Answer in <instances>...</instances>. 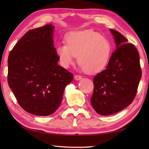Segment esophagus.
<instances>
[{
    "label": "esophagus",
    "instance_id": "esophagus-1",
    "mask_svg": "<svg viewBox=\"0 0 149 149\" xmlns=\"http://www.w3.org/2000/svg\"><path fill=\"white\" fill-rule=\"evenodd\" d=\"M74 79H76V80H80L82 79V76H81V75H77V74L75 75H74Z\"/></svg>",
    "mask_w": 149,
    "mask_h": 149
}]
</instances>
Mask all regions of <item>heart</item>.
<instances>
[{
  "mask_svg": "<svg viewBox=\"0 0 149 149\" xmlns=\"http://www.w3.org/2000/svg\"><path fill=\"white\" fill-rule=\"evenodd\" d=\"M56 52L65 68L77 61L88 74L100 72L106 67L111 52L108 39L92 30L73 31L66 37V43L60 44Z\"/></svg>",
  "mask_w": 149,
  "mask_h": 149,
  "instance_id": "1",
  "label": "heart"
}]
</instances>
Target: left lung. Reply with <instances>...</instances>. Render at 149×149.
I'll return each instance as SVG.
<instances>
[{
	"label": "left lung",
	"instance_id": "obj_1",
	"mask_svg": "<svg viewBox=\"0 0 149 149\" xmlns=\"http://www.w3.org/2000/svg\"><path fill=\"white\" fill-rule=\"evenodd\" d=\"M116 49L106 68L93 78L91 103L101 115H110L125 108L134 100L141 77L140 56L134 45L118 31L110 29Z\"/></svg>",
	"mask_w": 149,
	"mask_h": 149
}]
</instances>
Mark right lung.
Masks as SVG:
<instances>
[{
  "label": "right lung",
  "instance_id": "obj_1",
  "mask_svg": "<svg viewBox=\"0 0 149 149\" xmlns=\"http://www.w3.org/2000/svg\"><path fill=\"white\" fill-rule=\"evenodd\" d=\"M54 26L31 29L8 57V81L17 102L29 113L49 116L58 108L73 74L58 65Z\"/></svg>",
  "mask_w": 149,
  "mask_h": 149
}]
</instances>
